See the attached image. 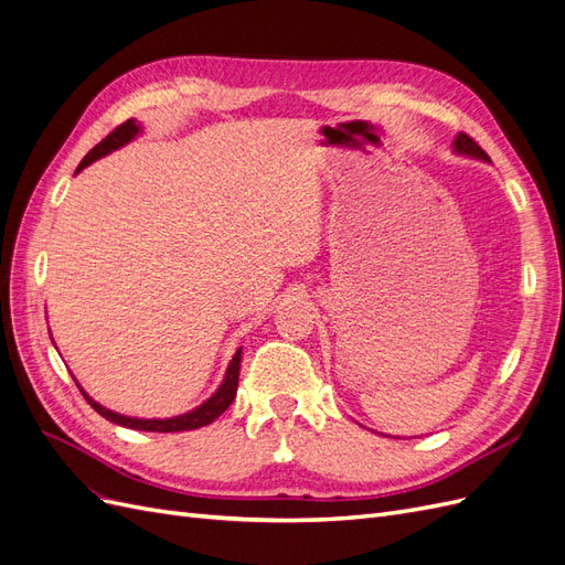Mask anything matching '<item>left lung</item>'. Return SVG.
Masks as SVG:
<instances>
[{
  "label": "left lung",
  "mask_w": 565,
  "mask_h": 565,
  "mask_svg": "<svg viewBox=\"0 0 565 565\" xmlns=\"http://www.w3.org/2000/svg\"><path fill=\"white\" fill-rule=\"evenodd\" d=\"M455 150L457 152H465V156H471V158H478V160H490L488 152L478 146L469 134H459L455 139Z\"/></svg>",
  "instance_id": "left-lung-1"
}]
</instances>
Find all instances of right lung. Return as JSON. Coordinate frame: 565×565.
Wrapping results in <instances>:
<instances>
[{
    "label": "right lung",
    "instance_id": "right-lung-1",
    "mask_svg": "<svg viewBox=\"0 0 565 565\" xmlns=\"http://www.w3.org/2000/svg\"><path fill=\"white\" fill-rule=\"evenodd\" d=\"M136 134H139V125H136L134 119H127V122L115 127V129L106 136L104 141H100L98 146H94V148L87 152V156H84V160H82L79 167H77V172H82V169L87 167V164H92L94 160L108 156L110 150H115V148H119V146H125L127 141L134 139ZM241 351H243V349L235 351L233 361H231V365H228V370H226V377H224V382H221V386L216 388L214 396H212L207 403H202L200 407L191 409V413L172 417V419H136V417L117 415V413H113V409H106L104 405H98V403H96L94 398H89L87 393H84L82 388H79V391H82V396L87 398V403L96 409V413H98L100 417H106V419L113 422V424L127 426V429H136V431H158V434L191 431V429H200V426L212 424L218 415H224V409L233 403L235 391H237V377H241V358H243Z\"/></svg>",
    "mask_w": 565,
    "mask_h": 565
}]
</instances>
